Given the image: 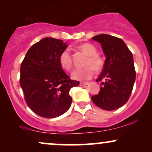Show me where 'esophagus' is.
I'll return each instance as SVG.
<instances>
[{"label":"esophagus","mask_w":152,"mask_h":152,"mask_svg":"<svg viewBox=\"0 0 152 152\" xmlns=\"http://www.w3.org/2000/svg\"><path fill=\"white\" fill-rule=\"evenodd\" d=\"M88 82H80V86H86V85H88Z\"/></svg>","instance_id":"esophagus-1"}]
</instances>
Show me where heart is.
I'll list each match as a JSON object with an SVG mask.
<instances>
[{
  "label": "heart",
  "mask_w": 152,
  "mask_h": 152,
  "mask_svg": "<svg viewBox=\"0 0 152 152\" xmlns=\"http://www.w3.org/2000/svg\"><path fill=\"white\" fill-rule=\"evenodd\" d=\"M79 48L88 56L85 66L83 69H76L73 71L71 76L78 81H86L94 76V69L96 71H101L104 66V60L102 56L97 54V48L91 43H83ZM59 64L64 69L70 71L73 66L72 56L69 48L64 49L59 55Z\"/></svg>",
  "instance_id": "b5f03b06"
}]
</instances>
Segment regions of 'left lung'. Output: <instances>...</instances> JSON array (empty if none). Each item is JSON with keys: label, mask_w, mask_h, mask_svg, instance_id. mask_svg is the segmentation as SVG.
Here are the masks:
<instances>
[{"label": "left lung", "mask_w": 152, "mask_h": 152, "mask_svg": "<svg viewBox=\"0 0 152 152\" xmlns=\"http://www.w3.org/2000/svg\"><path fill=\"white\" fill-rule=\"evenodd\" d=\"M92 39L101 43L106 58L97 82L101 88L91 100L101 109L111 111L124 105L129 99L136 78L132 53L121 38L100 34Z\"/></svg>", "instance_id": "obj_1"}]
</instances>
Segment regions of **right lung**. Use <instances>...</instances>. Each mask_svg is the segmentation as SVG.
<instances>
[{
  "label": "right lung",
  "mask_w": 152,
  "mask_h": 152,
  "mask_svg": "<svg viewBox=\"0 0 152 152\" xmlns=\"http://www.w3.org/2000/svg\"><path fill=\"white\" fill-rule=\"evenodd\" d=\"M68 45L60 39L43 38L29 48L20 66V85L28 106L44 118L58 117L70 108L69 91L78 86L59 64Z\"/></svg>",
  "instance_id": "right-lung-1"
}]
</instances>
